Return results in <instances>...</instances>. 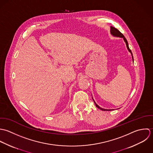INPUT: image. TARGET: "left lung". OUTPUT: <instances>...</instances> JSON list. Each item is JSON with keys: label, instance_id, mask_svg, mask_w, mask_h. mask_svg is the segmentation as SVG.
Masks as SVG:
<instances>
[{"label": "left lung", "instance_id": "1", "mask_svg": "<svg viewBox=\"0 0 153 153\" xmlns=\"http://www.w3.org/2000/svg\"><path fill=\"white\" fill-rule=\"evenodd\" d=\"M111 33L113 35H114V36H119V37H122L123 38V39H124V41L125 42V43H126V47H127V48H128V51L131 53V54H132V60L134 61V59H133V56H132V52H131V50L129 49V46H128V41H127V40H126V39L125 38V36H124V35L122 34V33L120 32V31H119L118 30H117V28H114V27H111ZM94 103L96 104V106L97 107V108H98L99 109H100V110H102V111H111V109H103V108H100L95 102H94Z\"/></svg>", "mask_w": 153, "mask_h": 153}]
</instances>
